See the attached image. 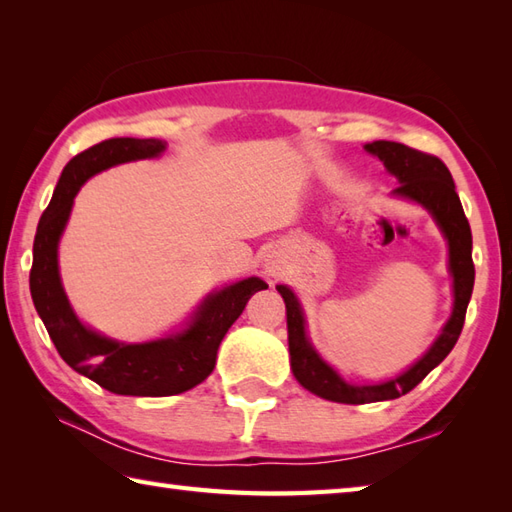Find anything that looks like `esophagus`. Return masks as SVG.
Returning <instances> with one entry per match:
<instances>
[{
  "label": "esophagus",
  "mask_w": 512,
  "mask_h": 512,
  "mask_svg": "<svg viewBox=\"0 0 512 512\" xmlns=\"http://www.w3.org/2000/svg\"><path fill=\"white\" fill-rule=\"evenodd\" d=\"M277 266H268V275H273V277H277Z\"/></svg>",
  "instance_id": "1"
}]
</instances>
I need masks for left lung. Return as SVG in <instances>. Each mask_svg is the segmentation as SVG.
Instances as JSON below:
<instances>
[{"instance_id": "8db88e82", "label": "left lung", "mask_w": 512, "mask_h": 512, "mask_svg": "<svg viewBox=\"0 0 512 512\" xmlns=\"http://www.w3.org/2000/svg\"><path fill=\"white\" fill-rule=\"evenodd\" d=\"M365 149L383 160L387 171L400 182L391 193L396 198H405L424 206L440 226L442 235L447 237L449 270L453 275V312L427 354L418 363H413L407 372L378 385H350L323 361L308 341L306 319H303L301 303L295 297V292L288 286H277L279 295L284 297L286 303L292 374L312 394L332 402H343V405H365V402L400 398L416 387L433 367H438L460 339L466 306H469L475 284L471 226L464 215L458 193H455V184L447 165L438 156L424 154V151L411 149L402 143H391V140H374V143L365 145Z\"/></svg>"}]
</instances>
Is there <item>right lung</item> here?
Listing matches in <instances>:
<instances>
[{"instance_id":"obj_1","label":"right lung","mask_w":512,"mask_h":512,"mask_svg":"<svg viewBox=\"0 0 512 512\" xmlns=\"http://www.w3.org/2000/svg\"><path fill=\"white\" fill-rule=\"evenodd\" d=\"M158 138H110L81 151L65 165L32 246L30 295L61 358L74 372L121 396H176L213 372L217 347L266 281L248 277L211 292L193 312L187 328L147 343H118L76 319L59 277V239L83 182L121 162L156 158L165 151Z\"/></svg>"}]
</instances>
